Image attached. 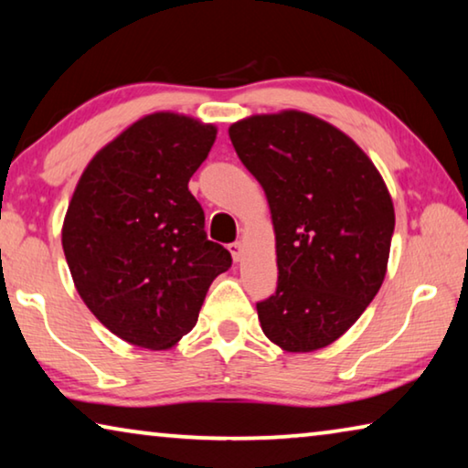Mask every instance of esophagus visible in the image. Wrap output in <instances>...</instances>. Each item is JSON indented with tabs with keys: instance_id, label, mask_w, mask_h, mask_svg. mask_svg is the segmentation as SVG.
I'll return each instance as SVG.
<instances>
[{
	"instance_id": "1",
	"label": "esophagus",
	"mask_w": 468,
	"mask_h": 468,
	"mask_svg": "<svg viewBox=\"0 0 468 468\" xmlns=\"http://www.w3.org/2000/svg\"><path fill=\"white\" fill-rule=\"evenodd\" d=\"M229 251H231V256H233L235 262H239L241 256H243V243L241 241L231 243V245H229Z\"/></svg>"
}]
</instances>
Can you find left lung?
Returning <instances> with one entry per match:
<instances>
[{
    "mask_svg": "<svg viewBox=\"0 0 468 468\" xmlns=\"http://www.w3.org/2000/svg\"><path fill=\"white\" fill-rule=\"evenodd\" d=\"M271 206L279 284L260 301L264 335L289 353L335 343L386 276L394 206L369 156L303 111L251 115L229 128Z\"/></svg>",
    "mask_w": 468,
    "mask_h": 468,
    "instance_id": "obj_1",
    "label": "left lung"
}]
</instances>
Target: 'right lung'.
Returning <instances> with one entry per match:
<instances>
[{"mask_svg": "<svg viewBox=\"0 0 468 468\" xmlns=\"http://www.w3.org/2000/svg\"><path fill=\"white\" fill-rule=\"evenodd\" d=\"M215 140L212 123L144 115L92 156L69 200L61 245L78 295L133 346L177 345L212 281L231 268L187 189Z\"/></svg>", "mask_w": 468, "mask_h": 468, "instance_id": "right-lung-1", "label": "right lung"}]
</instances>
